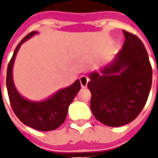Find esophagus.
Returning a JSON list of instances; mask_svg holds the SVG:
<instances>
[{
  "label": "esophagus",
  "instance_id": "esophagus-1",
  "mask_svg": "<svg viewBox=\"0 0 158 158\" xmlns=\"http://www.w3.org/2000/svg\"><path fill=\"white\" fill-rule=\"evenodd\" d=\"M79 80H80V83H81V86H82V88H86L87 87V84H88L89 82V79L87 76H82L80 78H79Z\"/></svg>",
  "mask_w": 158,
  "mask_h": 158
}]
</instances>
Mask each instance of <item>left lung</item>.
<instances>
[{
    "instance_id": "obj_1",
    "label": "left lung",
    "mask_w": 158,
    "mask_h": 158,
    "mask_svg": "<svg viewBox=\"0 0 158 158\" xmlns=\"http://www.w3.org/2000/svg\"><path fill=\"white\" fill-rule=\"evenodd\" d=\"M123 33L121 50L100 73H91L88 82L91 112L109 127H121L136 118L152 84V68L142 40L126 31Z\"/></svg>"
}]
</instances>
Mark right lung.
I'll return each instance as SVG.
<instances>
[{"label": "right lung", "mask_w": 158, "mask_h": 158, "mask_svg": "<svg viewBox=\"0 0 158 158\" xmlns=\"http://www.w3.org/2000/svg\"><path fill=\"white\" fill-rule=\"evenodd\" d=\"M31 31L24 37L15 47L7 69V89L9 102L16 117L24 125L40 131H51L58 128L67 117L69 106L81 89L80 81L76 80L68 88L57 91L51 98L45 101L33 102L27 100L18 93L15 87L12 76V69L15 55L21 45L37 34Z\"/></svg>", "instance_id": "add662e5"}]
</instances>
